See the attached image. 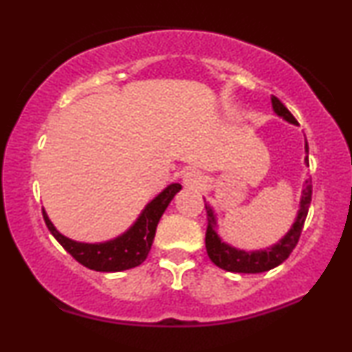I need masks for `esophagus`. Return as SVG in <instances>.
<instances>
[{
    "label": "esophagus",
    "instance_id": "34e87169",
    "mask_svg": "<svg viewBox=\"0 0 352 352\" xmlns=\"http://www.w3.org/2000/svg\"><path fill=\"white\" fill-rule=\"evenodd\" d=\"M182 182H184V186L189 187V189H201V187H204V184H205V177L200 171L190 170V171L186 173Z\"/></svg>",
    "mask_w": 352,
    "mask_h": 352
}]
</instances>
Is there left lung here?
Instances as JSON below:
<instances>
[{"label": "left lung", "instance_id": "obj_1", "mask_svg": "<svg viewBox=\"0 0 352 352\" xmlns=\"http://www.w3.org/2000/svg\"><path fill=\"white\" fill-rule=\"evenodd\" d=\"M272 107L276 110L278 117L285 118L287 122L293 124H298L296 118L293 117L290 110L282 104V100L272 96ZM309 152L306 142V153ZM306 165H309V160L306 157ZM312 199V179H306L305 189H302V197L300 201V211H298L296 221L293 223L292 229L288 230L285 237L280 242L274 245V247L267 250H261V252H245V250H237L230 245L221 242V239L216 234V219L213 214V210L205 204L206 208V219H208V228H206L205 235V245H206V253L211 261L216 266L224 269L228 272H242V274H258V272H266L271 269L277 267L278 264H282L285 259L290 256L293 248L296 247L298 240H300L302 226H305L307 211H309Z\"/></svg>", "mask_w": 352, "mask_h": 352}]
</instances>
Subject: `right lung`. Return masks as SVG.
Instances as JSON below:
<instances>
[{
	"mask_svg": "<svg viewBox=\"0 0 352 352\" xmlns=\"http://www.w3.org/2000/svg\"><path fill=\"white\" fill-rule=\"evenodd\" d=\"M181 190V184H171L165 190L160 192L151 204H148L139 216L136 223L120 237L109 240L104 243H81L67 239L57 230L43 210V218L54 235V239L85 267L99 272H120L126 269L136 267L146 261L151 252L153 237H155L157 224L162 214L165 213L166 206L170 205L177 192Z\"/></svg>",
	"mask_w": 352,
	"mask_h": 352,
	"instance_id": "add662e5",
	"label": "right lung"
}]
</instances>
